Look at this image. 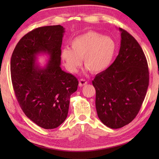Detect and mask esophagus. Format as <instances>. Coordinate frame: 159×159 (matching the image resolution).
Wrapping results in <instances>:
<instances>
[{
	"label": "esophagus",
	"mask_w": 159,
	"mask_h": 159,
	"mask_svg": "<svg viewBox=\"0 0 159 159\" xmlns=\"http://www.w3.org/2000/svg\"><path fill=\"white\" fill-rule=\"evenodd\" d=\"M88 84V81L84 80V79H81L79 81V86L80 87H82V86Z\"/></svg>",
	"instance_id": "34e87169"
}]
</instances>
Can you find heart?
<instances>
[{
	"label": "heart",
	"instance_id": "heart-1",
	"mask_svg": "<svg viewBox=\"0 0 159 159\" xmlns=\"http://www.w3.org/2000/svg\"><path fill=\"white\" fill-rule=\"evenodd\" d=\"M71 48L61 50V57L66 67L71 73L78 71L84 58V64L91 73L98 74L111 64L117 50L112 38L95 31H89L74 38Z\"/></svg>",
	"mask_w": 159,
	"mask_h": 159
}]
</instances>
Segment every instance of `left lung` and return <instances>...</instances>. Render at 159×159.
Listing matches in <instances>:
<instances>
[{"mask_svg": "<svg viewBox=\"0 0 159 159\" xmlns=\"http://www.w3.org/2000/svg\"><path fill=\"white\" fill-rule=\"evenodd\" d=\"M121 46L113 63L95 75V107L105 125L119 129L135 118L145 95L149 81L148 64L137 41L119 28Z\"/></svg>", "mask_w": 159, "mask_h": 159, "instance_id": "obj_1", "label": "left lung"}]
</instances>
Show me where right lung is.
<instances>
[{
	"instance_id": "right-lung-1",
	"label": "right lung",
	"mask_w": 159,
	"mask_h": 159,
	"mask_svg": "<svg viewBox=\"0 0 159 159\" xmlns=\"http://www.w3.org/2000/svg\"><path fill=\"white\" fill-rule=\"evenodd\" d=\"M64 32L61 25L37 28L21 38L11 57V79L18 102L31 121L46 129H55L65 121L70 96L79 84L74 75L60 68ZM40 53L49 56L44 68L36 62Z\"/></svg>"
}]
</instances>
